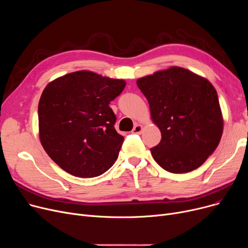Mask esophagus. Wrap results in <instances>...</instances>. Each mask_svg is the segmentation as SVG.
<instances>
[{
    "mask_svg": "<svg viewBox=\"0 0 248 248\" xmlns=\"http://www.w3.org/2000/svg\"><path fill=\"white\" fill-rule=\"evenodd\" d=\"M141 132H142V126L140 124H136L132 131L133 134H141Z\"/></svg>",
    "mask_w": 248,
    "mask_h": 248,
    "instance_id": "obj_1",
    "label": "esophagus"
}]
</instances>
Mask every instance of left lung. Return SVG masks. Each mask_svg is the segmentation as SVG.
Segmentation results:
<instances>
[{
  "label": "left lung",
  "instance_id": "obj_1",
  "mask_svg": "<svg viewBox=\"0 0 248 248\" xmlns=\"http://www.w3.org/2000/svg\"><path fill=\"white\" fill-rule=\"evenodd\" d=\"M137 84L162 134L160 144L151 149L155 161L175 174L199 168L215 151L223 132L214 86L178 66L139 78Z\"/></svg>",
  "mask_w": 248,
  "mask_h": 248
}]
</instances>
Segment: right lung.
<instances>
[{
  "mask_svg": "<svg viewBox=\"0 0 248 248\" xmlns=\"http://www.w3.org/2000/svg\"><path fill=\"white\" fill-rule=\"evenodd\" d=\"M124 86L123 79L80 70L45 87L38 104L39 138L65 172L93 178L114 164L124 138L115 131L108 104Z\"/></svg>",
  "mask_w": 248,
  "mask_h": 248,
  "instance_id": "1",
  "label": "right lung"
}]
</instances>
